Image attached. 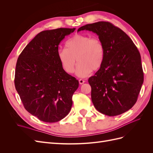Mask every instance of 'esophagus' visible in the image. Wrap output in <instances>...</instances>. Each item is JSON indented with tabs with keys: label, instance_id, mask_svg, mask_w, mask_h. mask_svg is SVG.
<instances>
[{
	"label": "esophagus",
	"instance_id": "1",
	"mask_svg": "<svg viewBox=\"0 0 153 153\" xmlns=\"http://www.w3.org/2000/svg\"><path fill=\"white\" fill-rule=\"evenodd\" d=\"M85 82V81L84 80H82V79H80L79 80V84H84V83Z\"/></svg>",
	"mask_w": 153,
	"mask_h": 153
}]
</instances>
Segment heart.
Instances as JSON below:
<instances>
[{"instance_id":"b5f03b06","label":"heart","mask_w":153,"mask_h":153,"mask_svg":"<svg viewBox=\"0 0 153 153\" xmlns=\"http://www.w3.org/2000/svg\"><path fill=\"white\" fill-rule=\"evenodd\" d=\"M65 48L58 50L57 56L62 69L67 73L75 71L78 62L76 75L80 78L89 76L92 69L98 70L102 65L105 48L101 41L89 36L76 34L67 41Z\"/></svg>"}]
</instances>
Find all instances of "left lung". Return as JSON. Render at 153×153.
I'll list each match as a JSON object with an SVG mask.
<instances>
[{"mask_svg":"<svg viewBox=\"0 0 153 153\" xmlns=\"http://www.w3.org/2000/svg\"><path fill=\"white\" fill-rule=\"evenodd\" d=\"M98 36L105 48L103 62L88 82L96 109L108 116L124 113L137 100L143 73L140 54L130 38L121 29L107 22L80 27Z\"/></svg>","mask_w":153,"mask_h":153,"instance_id":"left-lung-1","label":"left lung"}]
</instances>
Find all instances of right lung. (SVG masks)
<instances>
[{
	"instance_id": "add662e5",
	"label": "right lung",
	"mask_w": 153,
	"mask_h": 153,
	"mask_svg": "<svg viewBox=\"0 0 153 153\" xmlns=\"http://www.w3.org/2000/svg\"><path fill=\"white\" fill-rule=\"evenodd\" d=\"M75 28L39 32L18 58L16 90L27 112L46 123H55L70 111L72 96L79 83L59 62V45Z\"/></svg>"
}]
</instances>
